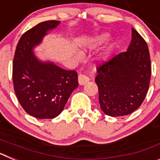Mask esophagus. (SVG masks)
<instances>
[{"mask_svg": "<svg viewBox=\"0 0 160 160\" xmlns=\"http://www.w3.org/2000/svg\"><path fill=\"white\" fill-rule=\"evenodd\" d=\"M89 81H90V78L88 76L82 74V73H80L78 75V82L80 85L86 84Z\"/></svg>", "mask_w": 160, "mask_h": 160, "instance_id": "obj_1", "label": "esophagus"}]
</instances>
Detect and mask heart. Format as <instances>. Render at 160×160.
I'll return each instance as SVG.
<instances>
[{
	"instance_id": "heart-1",
	"label": "heart",
	"mask_w": 160,
	"mask_h": 160,
	"mask_svg": "<svg viewBox=\"0 0 160 160\" xmlns=\"http://www.w3.org/2000/svg\"><path fill=\"white\" fill-rule=\"evenodd\" d=\"M107 38H108V35L103 34V35H102V36H100L99 41L100 42H104V41L107 40Z\"/></svg>"
}]
</instances>
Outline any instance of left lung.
Instances as JSON below:
<instances>
[{"label":"left lung","mask_w":160,"mask_h":160,"mask_svg":"<svg viewBox=\"0 0 160 160\" xmlns=\"http://www.w3.org/2000/svg\"><path fill=\"white\" fill-rule=\"evenodd\" d=\"M95 82L102 111L123 116L140 107L148 93L152 65L147 42L134 28L128 50L97 67Z\"/></svg>","instance_id":"obj_1"}]
</instances>
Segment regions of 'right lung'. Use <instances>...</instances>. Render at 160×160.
I'll list each match as a JSON object with an SVG mask.
<instances>
[{
    "label": "right lung",
    "mask_w": 160,
    "mask_h": 160,
    "mask_svg": "<svg viewBox=\"0 0 160 160\" xmlns=\"http://www.w3.org/2000/svg\"><path fill=\"white\" fill-rule=\"evenodd\" d=\"M59 21H46L20 38L12 62V82L18 100L26 113L38 118H53L63 111L78 87V73L51 62H41L32 49Z\"/></svg>",
    "instance_id": "right-lung-1"
}]
</instances>
